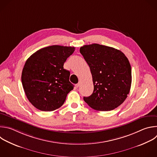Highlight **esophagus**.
Wrapping results in <instances>:
<instances>
[{"label":"esophagus","instance_id":"esophagus-1","mask_svg":"<svg viewBox=\"0 0 157 157\" xmlns=\"http://www.w3.org/2000/svg\"><path fill=\"white\" fill-rule=\"evenodd\" d=\"M80 84H81V82L80 81H79V82L76 85V87H79L80 86Z\"/></svg>","mask_w":157,"mask_h":157}]
</instances>
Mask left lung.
Returning <instances> with one entry per match:
<instances>
[{
    "label": "left lung",
    "instance_id": "8db88e82",
    "mask_svg": "<svg viewBox=\"0 0 157 157\" xmlns=\"http://www.w3.org/2000/svg\"><path fill=\"white\" fill-rule=\"evenodd\" d=\"M79 51L89 66L94 84L92 94L84 97V100L98 111H110L119 107L131 86L128 58L119 50L98 44L85 45Z\"/></svg>",
    "mask_w": 157,
    "mask_h": 157
}]
</instances>
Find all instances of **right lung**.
<instances>
[{
	"label": "right lung",
	"instance_id": "obj_1",
	"mask_svg": "<svg viewBox=\"0 0 157 157\" xmlns=\"http://www.w3.org/2000/svg\"><path fill=\"white\" fill-rule=\"evenodd\" d=\"M75 47L51 45L39 49L26 60L21 74L25 94L32 105L39 110L51 112L64 103L73 89L70 72L64 63Z\"/></svg>",
	"mask_w": 157,
	"mask_h": 157
}]
</instances>
